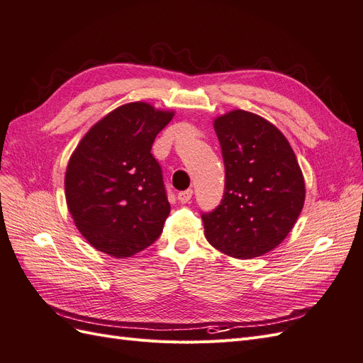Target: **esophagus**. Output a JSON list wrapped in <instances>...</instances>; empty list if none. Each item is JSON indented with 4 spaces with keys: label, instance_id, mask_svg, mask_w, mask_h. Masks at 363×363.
I'll return each instance as SVG.
<instances>
[{
    "label": "esophagus",
    "instance_id": "34e87169",
    "mask_svg": "<svg viewBox=\"0 0 363 363\" xmlns=\"http://www.w3.org/2000/svg\"><path fill=\"white\" fill-rule=\"evenodd\" d=\"M192 189H186V191H182V192H179V195H177V199H179V201L182 203V204H186V203H189L191 201V199H192Z\"/></svg>",
    "mask_w": 363,
    "mask_h": 363
}]
</instances>
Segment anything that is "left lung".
I'll use <instances>...</instances> for the list:
<instances>
[{
  "label": "left lung",
  "mask_w": 363,
  "mask_h": 363,
  "mask_svg": "<svg viewBox=\"0 0 363 363\" xmlns=\"http://www.w3.org/2000/svg\"><path fill=\"white\" fill-rule=\"evenodd\" d=\"M225 188L221 204L201 215L216 250L238 259L259 257L283 242L304 206V179L281 131L245 111L215 119Z\"/></svg>",
  "instance_id": "8db88e82"
}]
</instances>
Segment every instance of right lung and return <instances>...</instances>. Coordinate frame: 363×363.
<instances>
[{
  "label": "right lung",
  "mask_w": 363,
  "mask_h": 363,
  "mask_svg": "<svg viewBox=\"0 0 363 363\" xmlns=\"http://www.w3.org/2000/svg\"><path fill=\"white\" fill-rule=\"evenodd\" d=\"M172 116L148 103L124 104L98 121L72 152L67 204L98 251L130 257L160 236L171 206L151 147Z\"/></svg>",
  "instance_id": "obj_1"
}]
</instances>
